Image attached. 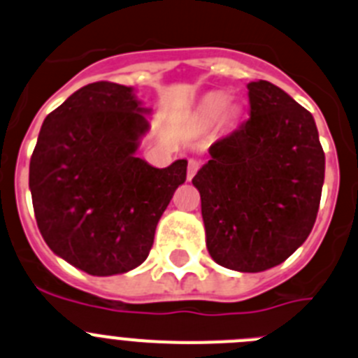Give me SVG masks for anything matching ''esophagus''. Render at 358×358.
<instances>
[{
    "mask_svg": "<svg viewBox=\"0 0 358 358\" xmlns=\"http://www.w3.org/2000/svg\"><path fill=\"white\" fill-rule=\"evenodd\" d=\"M199 166H201V162H199V160H196V159L189 160V168H187V180L194 178V175L198 173Z\"/></svg>",
    "mask_w": 358,
    "mask_h": 358,
    "instance_id": "34e87169",
    "label": "esophagus"
}]
</instances>
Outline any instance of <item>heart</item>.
<instances>
[{"label":"heart","instance_id":"heart-1","mask_svg":"<svg viewBox=\"0 0 358 358\" xmlns=\"http://www.w3.org/2000/svg\"><path fill=\"white\" fill-rule=\"evenodd\" d=\"M224 105H226L224 95H220V93H212V95H208L205 100H203L201 115L205 116V118L213 120L217 118L220 113H222L224 118H233V116L238 113V108H236V106H227L224 108Z\"/></svg>","mask_w":358,"mask_h":358}]
</instances>
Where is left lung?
I'll list each match as a JSON object with an SVG mask.
<instances>
[{
  "label": "left lung",
  "mask_w": 358,
  "mask_h": 358,
  "mask_svg": "<svg viewBox=\"0 0 358 358\" xmlns=\"http://www.w3.org/2000/svg\"><path fill=\"white\" fill-rule=\"evenodd\" d=\"M247 90L250 118L210 146L192 183L213 262L263 272L288 259L315 226L325 153L313 115L288 93L268 81Z\"/></svg>",
  "instance_id": "left-lung-1"
}]
</instances>
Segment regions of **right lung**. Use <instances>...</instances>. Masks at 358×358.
I'll return each instance as SVG.
<instances>
[{
  "label": "right lung",
  "instance_id": "1",
  "mask_svg": "<svg viewBox=\"0 0 358 358\" xmlns=\"http://www.w3.org/2000/svg\"><path fill=\"white\" fill-rule=\"evenodd\" d=\"M150 109L134 88L83 86L49 113L29 162L33 210L56 256L90 275L141 265L157 222L187 178V160L153 168L136 155Z\"/></svg>",
  "mask_w": 358,
  "mask_h": 358
}]
</instances>
